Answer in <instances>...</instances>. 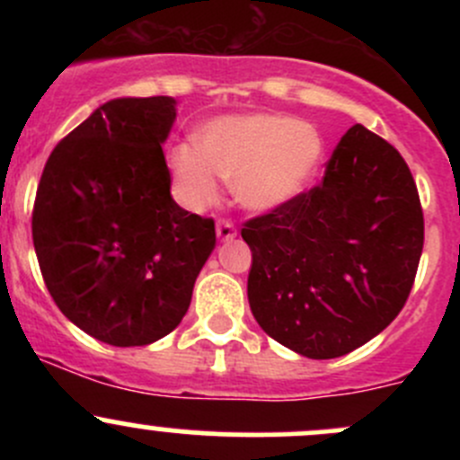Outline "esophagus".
Segmentation results:
<instances>
[{
    "mask_svg": "<svg viewBox=\"0 0 460 460\" xmlns=\"http://www.w3.org/2000/svg\"><path fill=\"white\" fill-rule=\"evenodd\" d=\"M216 235H217V240H220V243H226V240H234L235 235H238V231H235V226L231 225L229 220H217Z\"/></svg>",
    "mask_w": 460,
    "mask_h": 460,
    "instance_id": "esophagus-1",
    "label": "esophagus"
}]
</instances>
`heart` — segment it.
<instances>
[{
    "label": "heart",
    "instance_id": "obj_1",
    "mask_svg": "<svg viewBox=\"0 0 460 460\" xmlns=\"http://www.w3.org/2000/svg\"><path fill=\"white\" fill-rule=\"evenodd\" d=\"M323 160L316 128L278 113L222 115L198 131L196 144L171 148L169 169L180 200L204 208L220 196V177L235 202L269 213L307 191Z\"/></svg>",
    "mask_w": 460,
    "mask_h": 460
}]
</instances>
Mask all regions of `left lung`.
<instances>
[{
  "label": "left lung",
  "instance_id": "obj_1",
  "mask_svg": "<svg viewBox=\"0 0 460 460\" xmlns=\"http://www.w3.org/2000/svg\"><path fill=\"white\" fill-rule=\"evenodd\" d=\"M249 307L307 358H338L378 336L405 305L423 253V211L401 153L351 127L316 189L249 220Z\"/></svg>",
  "mask_w": 460,
  "mask_h": 460
}]
</instances>
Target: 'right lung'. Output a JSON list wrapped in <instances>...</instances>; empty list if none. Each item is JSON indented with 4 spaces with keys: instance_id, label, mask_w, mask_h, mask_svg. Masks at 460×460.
I'll return each instance as SVG.
<instances>
[{
    "instance_id": "obj_1",
    "label": "right lung",
    "mask_w": 460,
    "mask_h": 460,
    "mask_svg": "<svg viewBox=\"0 0 460 460\" xmlns=\"http://www.w3.org/2000/svg\"><path fill=\"white\" fill-rule=\"evenodd\" d=\"M169 95L97 106L50 153L32 208V244L59 312L113 347L160 341L182 323L216 247V226L180 207L162 144Z\"/></svg>"
}]
</instances>
